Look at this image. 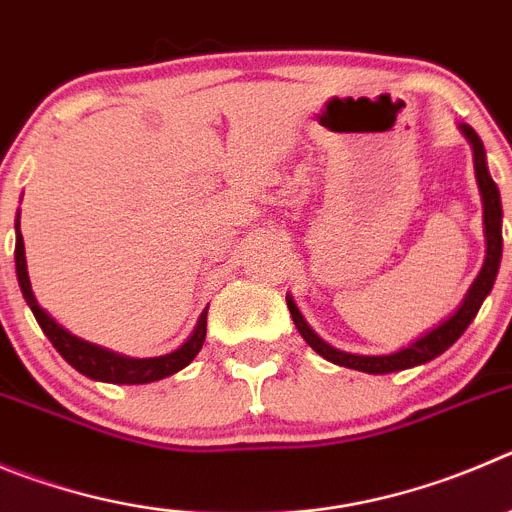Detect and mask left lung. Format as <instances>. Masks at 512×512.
<instances>
[{"mask_svg": "<svg viewBox=\"0 0 512 512\" xmlns=\"http://www.w3.org/2000/svg\"><path fill=\"white\" fill-rule=\"evenodd\" d=\"M460 131L465 133V138L470 141L472 156H475V176L482 194V222H485V240H487L485 262H482V270L477 272L475 283L470 285V290H467L460 308H457L447 321H442L437 328H432V331L424 333L422 338L409 343L407 348H399V351L386 353V356H358V353H346L333 348L331 343L323 341V338L318 336L308 323H305L303 313H300L295 300L288 295V308H290V315H293L295 328H298L300 336L305 338V343H308L315 353H321L326 361H331V364L364 371V374H391V371H404V369H412V366L427 364V361L437 358L439 353L447 351V348H450L452 343L467 331V326L472 323L477 310H480L482 300H485L487 295H490V290H493L495 275H498V267H500V257H503V207H500V191L498 186H495L490 171H487L485 146H482L475 128L462 123Z\"/></svg>", "mask_w": 512, "mask_h": 512, "instance_id": "obj_1", "label": "left lung"}]
</instances>
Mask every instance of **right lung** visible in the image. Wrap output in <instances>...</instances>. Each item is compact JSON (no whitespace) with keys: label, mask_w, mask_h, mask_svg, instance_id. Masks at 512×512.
<instances>
[{"label":"right lung","mask_w":512,"mask_h":512,"mask_svg":"<svg viewBox=\"0 0 512 512\" xmlns=\"http://www.w3.org/2000/svg\"><path fill=\"white\" fill-rule=\"evenodd\" d=\"M14 265H17V280L22 295H25L27 305L35 313L37 323L45 331V336L50 338L52 346L57 348L65 361L73 366L75 371H80L83 376L95 381H108V384H151V381L166 379V376L176 374L184 366H189L194 361L199 351L204 346V336H207V310L199 315L197 328L181 343L176 351L166 353V356H154V358H131L121 356L116 351H108V348H100L95 343L83 341V338L73 336L70 331L55 323V318L45 313L37 303L35 293H32L30 275H27V260H25V240H22V232H19V219H17V245H14Z\"/></svg>","instance_id":"add662e5"}]
</instances>
